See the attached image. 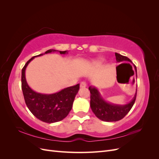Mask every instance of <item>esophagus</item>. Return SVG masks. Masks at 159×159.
<instances>
[{
	"label": "esophagus",
	"instance_id": "1",
	"mask_svg": "<svg viewBox=\"0 0 159 159\" xmlns=\"http://www.w3.org/2000/svg\"><path fill=\"white\" fill-rule=\"evenodd\" d=\"M86 85H86L85 82H84V81H82V82H81V84H80V87H81V88H85Z\"/></svg>",
	"mask_w": 159,
	"mask_h": 159
}]
</instances>
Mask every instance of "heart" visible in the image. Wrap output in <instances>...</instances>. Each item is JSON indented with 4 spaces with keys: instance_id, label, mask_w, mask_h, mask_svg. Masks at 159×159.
Instances as JSON below:
<instances>
[{
    "instance_id": "heart-1",
    "label": "heart",
    "mask_w": 159,
    "mask_h": 159,
    "mask_svg": "<svg viewBox=\"0 0 159 159\" xmlns=\"http://www.w3.org/2000/svg\"><path fill=\"white\" fill-rule=\"evenodd\" d=\"M103 61V59H99L98 60H97V61H96V62H97L98 64H102Z\"/></svg>"
}]
</instances>
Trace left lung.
<instances>
[{
    "mask_svg": "<svg viewBox=\"0 0 159 159\" xmlns=\"http://www.w3.org/2000/svg\"><path fill=\"white\" fill-rule=\"evenodd\" d=\"M115 54L116 57L117 62H131L132 63L131 60L127 57L122 56L118 53H115ZM133 66L134 70H135L136 78H137V68L134 65ZM89 89L91 93L90 107L91 110L98 119L107 122L117 121L125 116L131 110L135 102L137 91L136 89V92L131 102L125 105H118L107 102L102 97L98 89L95 86H89Z\"/></svg>",
    "mask_w": 159,
    "mask_h": 159,
    "instance_id": "left-lung-1",
    "label": "left lung"
}]
</instances>
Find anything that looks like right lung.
<instances>
[{
	"label": "right lung",
	"mask_w": 159,
	"mask_h": 159,
	"mask_svg": "<svg viewBox=\"0 0 159 159\" xmlns=\"http://www.w3.org/2000/svg\"><path fill=\"white\" fill-rule=\"evenodd\" d=\"M54 52H59L60 54H66L68 53L67 50H48L44 54L32 57L26 62L22 70V89L27 107L37 119L48 123L61 121L67 117L72 108L75 95L80 89V84H78L64 88L56 93L45 94L36 92L28 85L25 75L28 65L36 57Z\"/></svg>",
	"instance_id": "obj_1"
}]
</instances>
